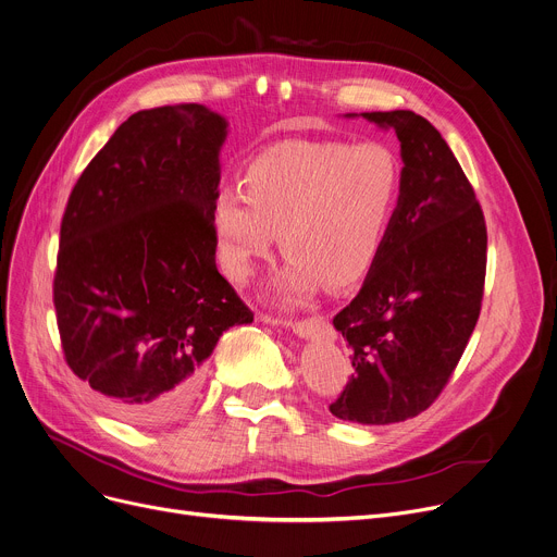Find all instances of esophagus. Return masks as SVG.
I'll return each mask as SVG.
<instances>
[{
    "label": "esophagus",
    "instance_id": "esophagus-1",
    "mask_svg": "<svg viewBox=\"0 0 557 557\" xmlns=\"http://www.w3.org/2000/svg\"><path fill=\"white\" fill-rule=\"evenodd\" d=\"M259 319H261L263 323L274 325V327H287V330H292L296 336H301V338L325 336V334L330 332L327 323H325L321 317H312V319H306V321H283V319H274V317L261 314Z\"/></svg>",
    "mask_w": 557,
    "mask_h": 557
}]
</instances>
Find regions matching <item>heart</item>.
Segmentation results:
<instances>
[{"label": "heart", "instance_id": "heart-1", "mask_svg": "<svg viewBox=\"0 0 557 557\" xmlns=\"http://www.w3.org/2000/svg\"><path fill=\"white\" fill-rule=\"evenodd\" d=\"M401 162L379 143H283L256 156L243 191L223 187L211 230L223 274L247 285L274 251L289 259L270 301L294 310L323 285L346 289L374 268L401 200Z\"/></svg>", "mask_w": 557, "mask_h": 557}]
</instances>
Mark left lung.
Wrapping results in <instances>:
<instances>
[{"label": "left lung", "instance_id": "obj_1", "mask_svg": "<svg viewBox=\"0 0 557 557\" xmlns=\"http://www.w3.org/2000/svg\"><path fill=\"white\" fill-rule=\"evenodd\" d=\"M401 145V200L374 268L334 327L355 374L330 412L386 425L431 406L475 330L486 274V225L442 134L412 111L359 113ZM346 113V117H359Z\"/></svg>", "mask_w": 557, "mask_h": 557}]
</instances>
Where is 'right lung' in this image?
<instances>
[{
    "label": "right lung",
    "instance_id": "obj_1",
    "mask_svg": "<svg viewBox=\"0 0 557 557\" xmlns=\"http://www.w3.org/2000/svg\"><path fill=\"white\" fill-rule=\"evenodd\" d=\"M227 126L205 104L134 113L64 211L53 301L66 363L136 425L178 421L223 332L253 321L211 230Z\"/></svg>",
    "mask_w": 557,
    "mask_h": 557
}]
</instances>
